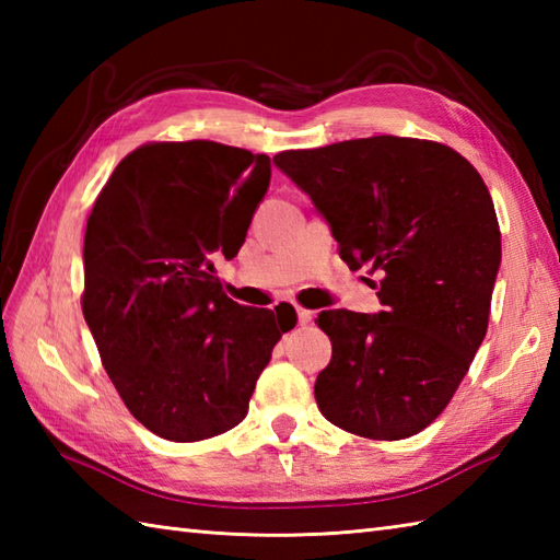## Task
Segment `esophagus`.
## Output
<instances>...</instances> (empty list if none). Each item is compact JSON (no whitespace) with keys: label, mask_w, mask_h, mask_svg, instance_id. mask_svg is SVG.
<instances>
[{"label":"esophagus","mask_w":560,"mask_h":560,"mask_svg":"<svg viewBox=\"0 0 560 560\" xmlns=\"http://www.w3.org/2000/svg\"><path fill=\"white\" fill-rule=\"evenodd\" d=\"M295 315H299V325H311L313 317H315V313L313 311H305V307H299V311H295Z\"/></svg>","instance_id":"1"}]
</instances>
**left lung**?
I'll return each mask as SVG.
<instances>
[{"instance_id":"obj_1","label":"left lung","mask_w":560,"mask_h":560,"mask_svg":"<svg viewBox=\"0 0 560 560\" xmlns=\"http://www.w3.org/2000/svg\"><path fill=\"white\" fill-rule=\"evenodd\" d=\"M349 269L380 273L375 315L325 311L331 361L315 380L325 419L401 440L447 407L486 337L501 231L474 165L438 141L368 137L281 151Z\"/></svg>"}]
</instances>
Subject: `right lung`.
Instances as JSON below:
<instances>
[{"label": "right lung", "mask_w": 560, "mask_h": 560, "mask_svg": "<svg viewBox=\"0 0 560 560\" xmlns=\"http://www.w3.org/2000/svg\"><path fill=\"white\" fill-rule=\"evenodd\" d=\"M271 161L217 141L129 153L83 237V317L135 419L173 443L231 431L247 413L293 307L255 311L223 293L231 259L265 199Z\"/></svg>", "instance_id": "1"}]
</instances>
